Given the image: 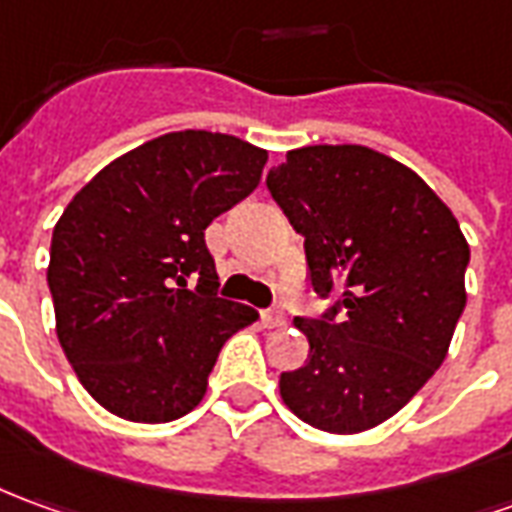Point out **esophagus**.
Returning <instances> with one entry per match:
<instances>
[{"label": "esophagus", "mask_w": 512, "mask_h": 512, "mask_svg": "<svg viewBox=\"0 0 512 512\" xmlns=\"http://www.w3.org/2000/svg\"><path fill=\"white\" fill-rule=\"evenodd\" d=\"M263 321H266V327H285V313L280 307H271L263 313Z\"/></svg>", "instance_id": "obj_1"}]
</instances>
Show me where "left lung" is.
I'll list each match as a JSON object with an SVG mask.
<instances>
[{
	"mask_svg": "<svg viewBox=\"0 0 512 512\" xmlns=\"http://www.w3.org/2000/svg\"><path fill=\"white\" fill-rule=\"evenodd\" d=\"M266 185L305 235L313 291L341 288L330 313L293 318L310 360L282 371V402L316 430H371L396 416L449 352L466 307V235L416 171L368 146L293 149Z\"/></svg>",
	"mask_w": 512,
	"mask_h": 512,
	"instance_id": "1",
	"label": "left lung"
}]
</instances>
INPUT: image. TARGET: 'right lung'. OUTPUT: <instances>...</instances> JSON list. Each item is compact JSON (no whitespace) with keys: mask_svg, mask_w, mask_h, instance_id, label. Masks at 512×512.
I'll return each instance as SVG.
<instances>
[{"mask_svg":"<svg viewBox=\"0 0 512 512\" xmlns=\"http://www.w3.org/2000/svg\"><path fill=\"white\" fill-rule=\"evenodd\" d=\"M266 160L235 135L169 132L107 163L57 219L46 268L57 341L113 416L191 413L224 341L260 318L216 296L205 230L255 191Z\"/></svg>","mask_w":512,"mask_h":512,"instance_id":"right-lung-1","label":"right lung"}]
</instances>
